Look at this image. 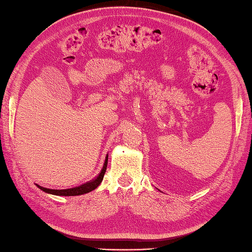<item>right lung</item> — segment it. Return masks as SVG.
Here are the masks:
<instances>
[{"label":"right lung","instance_id":"1","mask_svg":"<svg viewBox=\"0 0 252 252\" xmlns=\"http://www.w3.org/2000/svg\"><path fill=\"white\" fill-rule=\"evenodd\" d=\"M107 161H108V156H106V159L104 162L103 169L100 170V173L97 175V177L92 179L91 182H87L85 184L81 185V186L68 188V189H50V188H44L38 186L37 187L41 189V190L45 191L47 193H51V195H56V196H79L84 195V193H87L92 190H94L97 187L99 186L101 180L104 178V175L106 173V168H107Z\"/></svg>","mask_w":252,"mask_h":252}]
</instances>
